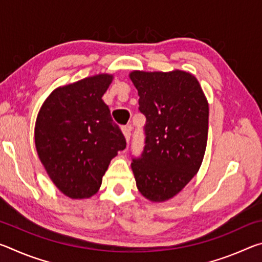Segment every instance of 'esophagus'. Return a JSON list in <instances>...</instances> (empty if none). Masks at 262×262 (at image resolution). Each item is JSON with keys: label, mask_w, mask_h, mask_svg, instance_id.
<instances>
[{"label": "esophagus", "mask_w": 262, "mask_h": 262, "mask_svg": "<svg viewBox=\"0 0 262 262\" xmlns=\"http://www.w3.org/2000/svg\"><path fill=\"white\" fill-rule=\"evenodd\" d=\"M121 130L123 133V135H125V139L127 142H129L130 140V132H132V127L130 126H123L121 128Z\"/></svg>", "instance_id": "34e87169"}]
</instances>
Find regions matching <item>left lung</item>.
<instances>
[{"label": "left lung", "mask_w": 262, "mask_h": 262, "mask_svg": "<svg viewBox=\"0 0 262 262\" xmlns=\"http://www.w3.org/2000/svg\"><path fill=\"white\" fill-rule=\"evenodd\" d=\"M129 78L139 92V110L147 118L144 150L133 159V173L145 199L165 202L201 166L208 139V100L196 77L184 70H134Z\"/></svg>", "instance_id": "8db88e82"}]
</instances>
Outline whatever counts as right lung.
<instances>
[{
	"mask_svg": "<svg viewBox=\"0 0 262 262\" xmlns=\"http://www.w3.org/2000/svg\"><path fill=\"white\" fill-rule=\"evenodd\" d=\"M113 75L98 74L56 88L39 110L35 148L50 179L70 199L98 192L112 158L126 148L101 97Z\"/></svg>",
	"mask_w": 262,
	"mask_h": 262,
	"instance_id": "obj_1",
	"label": "right lung"
}]
</instances>
